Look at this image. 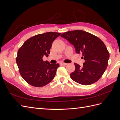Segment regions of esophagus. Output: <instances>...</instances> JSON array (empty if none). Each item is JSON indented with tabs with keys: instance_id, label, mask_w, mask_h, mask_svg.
<instances>
[{
	"instance_id": "34e87169",
	"label": "esophagus",
	"mask_w": 120,
	"mask_h": 120,
	"mask_svg": "<svg viewBox=\"0 0 120 120\" xmlns=\"http://www.w3.org/2000/svg\"><path fill=\"white\" fill-rule=\"evenodd\" d=\"M61 65H63V66H66L67 65V63H61Z\"/></svg>"
}]
</instances>
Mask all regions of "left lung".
<instances>
[{"mask_svg":"<svg viewBox=\"0 0 120 120\" xmlns=\"http://www.w3.org/2000/svg\"><path fill=\"white\" fill-rule=\"evenodd\" d=\"M62 38L72 45L76 53L82 54L85 60L81 67L75 63V69L70 74L75 82L83 85L96 82L107 67L109 54L103 42L98 37L83 30H75L63 33Z\"/></svg>","mask_w":120,"mask_h":120,"instance_id":"8db88e82","label":"left lung"}]
</instances>
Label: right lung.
Returning a JSON list of instances; mask_svg holds the SVG:
<instances>
[{
    "label": "right lung",
    "mask_w": 120,
    "mask_h": 120,
    "mask_svg": "<svg viewBox=\"0 0 120 120\" xmlns=\"http://www.w3.org/2000/svg\"><path fill=\"white\" fill-rule=\"evenodd\" d=\"M60 33L48 32L27 39L18 50L16 62L22 77L34 87H41L53 80L59 64L44 61L42 57L49 56L54 40Z\"/></svg>",
    "instance_id": "add662e5"
}]
</instances>
